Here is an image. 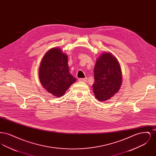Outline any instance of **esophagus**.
Segmentation results:
<instances>
[{
    "label": "esophagus",
    "mask_w": 156,
    "mask_h": 156,
    "mask_svg": "<svg viewBox=\"0 0 156 156\" xmlns=\"http://www.w3.org/2000/svg\"><path fill=\"white\" fill-rule=\"evenodd\" d=\"M87 80H88L87 78H80V79L78 80V81H79L83 82H86L87 81Z\"/></svg>",
    "instance_id": "1"
}]
</instances>
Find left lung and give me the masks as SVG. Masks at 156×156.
I'll list each match as a JSON object with an SVG mask.
<instances>
[{"label": "left lung", "instance_id": "obj_1", "mask_svg": "<svg viewBox=\"0 0 156 156\" xmlns=\"http://www.w3.org/2000/svg\"><path fill=\"white\" fill-rule=\"evenodd\" d=\"M94 80L93 90L99 101L110 99L119 91L122 82L121 68L118 59L111 52H103L97 59Z\"/></svg>", "mask_w": 156, "mask_h": 156}]
</instances>
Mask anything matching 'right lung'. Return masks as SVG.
<instances>
[{
    "label": "right lung",
    "mask_w": 156,
    "mask_h": 156,
    "mask_svg": "<svg viewBox=\"0 0 156 156\" xmlns=\"http://www.w3.org/2000/svg\"><path fill=\"white\" fill-rule=\"evenodd\" d=\"M41 84L48 92L56 97L64 95L76 79L69 73L67 54L54 47L45 54L38 71Z\"/></svg>",
    "instance_id": "obj_1"
}]
</instances>
